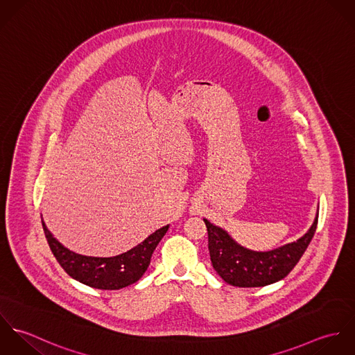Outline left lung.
<instances>
[{"instance_id": "obj_1", "label": "left lung", "mask_w": 355, "mask_h": 355, "mask_svg": "<svg viewBox=\"0 0 355 355\" xmlns=\"http://www.w3.org/2000/svg\"><path fill=\"white\" fill-rule=\"evenodd\" d=\"M203 221L207 227L211 265L220 277L235 287H263L284 279L298 263L314 236L318 210L302 238L269 252L249 250L235 242L225 230L206 218Z\"/></svg>"}]
</instances>
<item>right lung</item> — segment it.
<instances>
[{
  "mask_svg": "<svg viewBox=\"0 0 355 355\" xmlns=\"http://www.w3.org/2000/svg\"><path fill=\"white\" fill-rule=\"evenodd\" d=\"M42 227L51 253L62 269L72 279L98 290H120L137 283L148 270L153 252L169 228V225H165L157 230L144 242L125 253L114 257H89L64 248L51 235L44 220Z\"/></svg>",
  "mask_w": 355,
  "mask_h": 355,
  "instance_id": "add662e5",
  "label": "right lung"
}]
</instances>
